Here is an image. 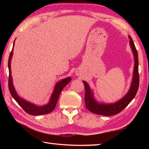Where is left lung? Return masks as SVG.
Returning a JSON list of instances; mask_svg holds the SVG:
<instances>
[{
  "label": "left lung",
  "instance_id": "8db88e82",
  "mask_svg": "<svg viewBox=\"0 0 149 149\" xmlns=\"http://www.w3.org/2000/svg\"><path fill=\"white\" fill-rule=\"evenodd\" d=\"M130 39V45L133 50V53L134 55L135 58V65H134V72H133V81L131 85L130 89L129 91L123 97L122 99L118 100V102L112 104H100L96 102L94 98H93V93L91 91L89 85L87 82L83 81L84 84L85 94V107L91 112L96 114H99L102 116H113L118 114L121 111H122L127 106L130 104V102L135 97L136 94L139 89V60H138V54L137 49L134 45L132 37L129 36Z\"/></svg>",
  "mask_w": 149,
  "mask_h": 149
}]
</instances>
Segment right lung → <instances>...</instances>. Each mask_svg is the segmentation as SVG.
<instances>
[{
    "instance_id": "add662e5",
    "label": "right lung",
    "mask_w": 149,
    "mask_h": 149,
    "mask_svg": "<svg viewBox=\"0 0 149 149\" xmlns=\"http://www.w3.org/2000/svg\"><path fill=\"white\" fill-rule=\"evenodd\" d=\"M14 47V46H13ZM12 54H13V49H12V51L10 52L9 56L8 59V70H9V77H8V88L10 93L12 97L14 98L15 100L18 103V104L23 108L25 112H27V114L33 116H37V115H43L47 114L51 112L52 110L54 109L55 107H56V103L58 99V97L60 96V93L64 89V87L68 83L72 80L71 77H67L65 79H62L60 81L58 82L56 86L54 87V90L53 93L50 97V101L47 104L42 106V107H37V106L33 104H31L29 102L26 101L24 99L20 98L18 95H17L16 91L14 89V87L12 84V78L11 75V69H10V61L12 59Z\"/></svg>"
}]
</instances>
